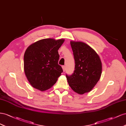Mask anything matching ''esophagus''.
<instances>
[{
  "instance_id": "esophagus-1",
  "label": "esophagus",
  "mask_w": 126,
  "mask_h": 126,
  "mask_svg": "<svg viewBox=\"0 0 126 126\" xmlns=\"http://www.w3.org/2000/svg\"><path fill=\"white\" fill-rule=\"evenodd\" d=\"M62 69H63V72H65V65H63L62 66Z\"/></svg>"
}]
</instances>
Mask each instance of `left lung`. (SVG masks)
Returning a JSON list of instances; mask_svg holds the SVG:
<instances>
[{
    "label": "left lung",
    "mask_w": 126,
    "mask_h": 126,
    "mask_svg": "<svg viewBox=\"0 0 126 126\" xmlns=\"http://www.w3.org/2000/svg\"><path fill=\"white\" fill-rule=\"evenodd\" d=\"M75 60V70L66 75L68 83L76 93L83 94L90 91L99 80L102 63L99 56L90 46L81 42L71 41Z\"/></svg>",
    "instance_id": "left-lung-1"
}]
</instances>
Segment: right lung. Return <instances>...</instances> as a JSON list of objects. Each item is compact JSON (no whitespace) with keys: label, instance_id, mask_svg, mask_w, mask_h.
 Instances as JSON below:
<instances>
[{"label":"right lung","instance_id":"obj_1","mask_svg":"<svg viewBox=\"0 0 126 126\" xmlns=\"http://www.w3.org/2000/svg\"><path fill=\"white\" fill-rule=\"evenodd\" d=\"M64 42V39H43L26 49L24 56V72L33 88L44 91L56 82L63 72L58 64V50Z\"/></svg>","mask_w":126,"mask_h":126}]
</instances>
